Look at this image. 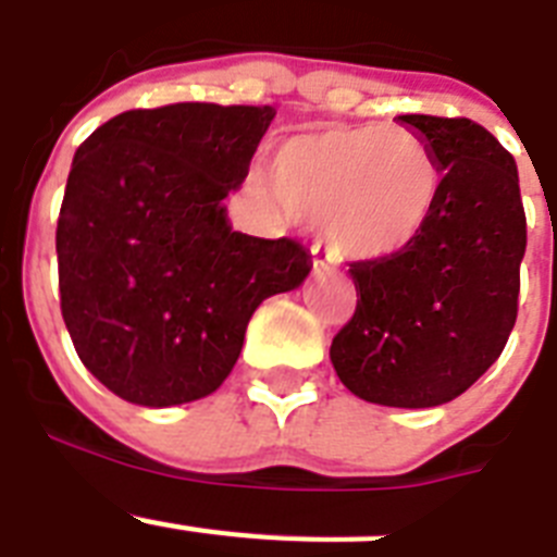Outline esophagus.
I'll return each mask as SVG.
<instances>
[{"label":"esophagus","instance_id":"esophagus-1","mask_svg":"<svg viewBox=\"0 0 557 557\" xmlns=\"http://www.w3.org/2000/svg\"><path fill=\"white\" fill-rule=\"evenodd\" d=\"M310 255H313V272L319 274V277H324V274H330L335 269V263L330 260V255L324 252L322 247H313L310 249Z\"/></svg>","mask_w":557,"mask_h":557}]
</instances>
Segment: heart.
I'll use <instances>...</instances> for the list:
<instances>
[{
    "label": "heart",
    "mask_w": 557,
    "mask_h": 557,
    "mask_svg": "<svg viewBox=\"0 0 557 557\" xmlns=\"http://www.w3.org/2000/svg\"><path fill=\"white\" fill-rule=\"evenodd\" d=\"M272 188L294 219L322 224L344 258L408 252L433 224L444 169L405 127H327L290 135L272 154Z\"/></svg>",
    "instance_id": "heart-1"
}]
</instances>
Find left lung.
<instances>
[{
  "label": "left lung",
  "instance_id": "8db88e82",
  "mask_svg": "<svg viewBox=\"0 0 557 557\" xmlns=\"http://www.w3.org/2000/svg\"><path fill=\"white\" fill-rule=\"evenodd\" d=\"M399 122L438 158L444 197L408 252L349 263L360 299L330 360L366 403L435 408L478 383L508 344L528 219L513 154L488 129L422 113Z\"/></svg>",
  "mask_w": 557,
  "mask_h": 557
}]
</instances>
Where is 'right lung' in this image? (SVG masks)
<instances>
[{"label": "right lung", "mask_w": 557, "mask_h": 557, "mask_svg": "<svg viewBox=\"0 0 557 557\" xmlns=\"http://www.w3.org/2000/svg\"><path fill=\"white\" fill-rule=\"evenodd\" d=\"M272 119V104L177 102L119 113L79 144L54 235L60 313L116 397L213 394L255 308L308 277L302 244L235 233L224 208Z\"/></svg>", "instance_id": "1"}]
</instances>
